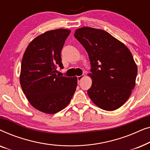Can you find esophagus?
<instances>
[{
    "label": "esophagus",
    "instance_id": "1",
    "mask_svg": "<svg viewBox=\"0 0 150 150\" xmlns=\"http://www.w3.org/2000/svg\"><path fill=\"white\" fill-rule=\"evenodd\" d=\"M85 74H83V75H82V76H78V77H77V79H78V81L80 82V81H81V80L83 79V78L85 77Z\"/></svg>",
    "mask_w": 150,
    "mask_h": 150
}]
</instances>
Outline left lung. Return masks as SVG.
Segmentation results:
<instances>
[{"instance_id": "8db88e82", "label": "left lung", "mask_w": 150, "mask_h": 150, "mask_svg": "<svg viewBox=\"0 0 150 150\" xmlns=\"http://www.w3.org/2000/svg\"><path fill=\"white\" fill-rule=\"evenodd\" d=\"M74 35L89 55L90 99L103 110L117 109L128 100L135 86L137 65L132 53L104 30L85 26L76 30Z\"/></svg>"}]
</instances>
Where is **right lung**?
Segmentation results:
<instances>
[{"label": "right lung", "instance_id": "right-lung-1", "mask_svg": "<svg viewBox=\"0 0 150 150\" xmlns=\"http://www.w3.org/2000/svg\"><path fill=\"white\" fill-rule=\"evenodd\" d=\"M69 29L45 32L33 40L22 57L20 83L35 108L47 114L58 112L69 104L77 87V77L57 75L63 68L61 52Z\"/></svg>", "mask_w": 150, "mask_h": 150}]
</instances>
